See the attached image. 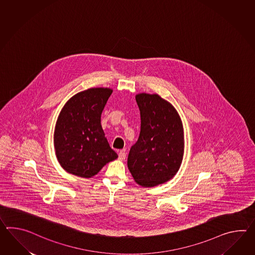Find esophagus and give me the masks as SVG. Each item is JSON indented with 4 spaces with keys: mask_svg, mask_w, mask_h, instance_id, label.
<instances>
[{
    "mask_svg": "<svg viewBox=\"0 0 255 255\" xmlns=\"http://www.w3.org/2000/svg\"><path fill=\"white\" fill-rule=\"evenodd\" d=\"M125 157H126V153H125V151H121L119 153V159L120 160H125Z\"/></svg>",
    "mask_w": 255,
    "mask_h": 255,
    "instance_id": "1",
    "label": "esophagus"
}]
</instances>
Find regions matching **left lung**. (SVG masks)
Instances as JSON below:
<instances>
[{
    "instance_id": "1",
    "label": "left lung",
    "mask_w": 255,
    "mask_h": 255,
    "mask_svg": "<svg viewBox=\"0 0 255 255\" xmlns=\"http://www.w3.org/2000/svg\"><path fill=\"white\" fill-rule=\"evenodd\" d=\"M141 131L130 147L128 168L137 184L151 187L168 181L179 169L184 154V130L174 106L157 94L135 96Z\"/></svg>"
}]
</instances>
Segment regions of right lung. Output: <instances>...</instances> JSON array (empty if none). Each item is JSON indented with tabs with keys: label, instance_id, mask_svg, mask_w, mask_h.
Instances as JSON below:
<instances>
[{
	"label": "right lung",
	"instance_id": "obj_1",
	"mask_svg": "<svg viewBox=\"0 0 255 255\" xmlns=\"http://www.w3.org/2000/svg\"><path fill=\"white\" fill-rule=\"evenodd\" d=\"M112 89L92 88L74 95L64 105L54 133L57 160L68 173L89 178L118 157L101 125Z\"/></svg>",
	"mask_w": 255,
	"mask_h": 255
}]
</instances>
